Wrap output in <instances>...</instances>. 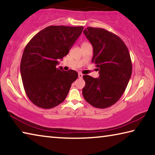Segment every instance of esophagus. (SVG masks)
I'll return each instance as SVG.
<instances>
[{
  "instance_id": "1",
  "label": "esophagus",
  "mask_w": 155,
  "mask_h": 155,
  "mask_svg": "<svg viewBox=\"0 0 155 155\" xmlns=\"http://www.w3.org/2000/svg\"><path fill=\"white\" fill-rule=\"evenodd\" d=\"M78 77H79L80 78H82L83 77V74H82V73H78Z\"/></svg>"
}]
</instances>
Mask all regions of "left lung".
<instances>
[{"mask_svg": "<svg viewBox=\"0 0 155 155\" xmlns=\"http://www.w3.org/2000/svg\"><path fill=\"white\" fill-rule=\"evenodd\" d=\"M84 34L93 45L92 61L99 67V78L83 75V96L93 106L104 109L117 102L128 84L132 63L128 48L117 35L104 28L87 27Z\"/></svg>", "mask_w": 155, "mask_h": 155, "instance_id": "1", "label": "left lung"}]
</instances>
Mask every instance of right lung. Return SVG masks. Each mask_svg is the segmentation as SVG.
I'll return each mask as SVG.
<instances>
[{"label": "right lung", "mask_w": 155, "mask_h": 155, "mask_svg": "<svg viewBox=\"0 0 155 155\" xmlns=\"http://www.w3.org/2000/svg\"><path fill=\"white\" fill-rule=\"evenodd\" d=\"M83 26H50L32 38L24 48L20 72L24 90L31 101L50 109L64 101L78 73L56 68L80 37Z\"/></svg>", "instance_id": "1"}]
</instances>
